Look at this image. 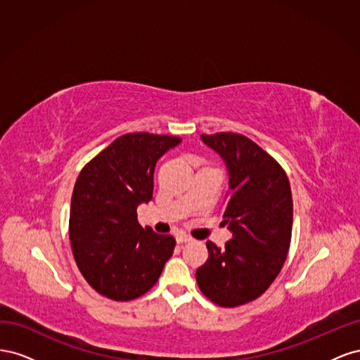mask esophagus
Listing matches in <instances>:
<instances>
[{
    "label": "esophagus",
    "instance_id": "obj_1",
    "mask_svg": "<svg viewBox=\"0 0 360 360\" xmlns=\"http://www.w3.org/2000/svg\"><path fill=\"white\" fill-rule=\"evenodd\" d=\"M177 242L179 243H188V242H192V237L191 236H188V234H184V233H181V234H177Z\"/></svg>",
    "mask_w": 360,
    "mask_h": 360
}]
</instances>
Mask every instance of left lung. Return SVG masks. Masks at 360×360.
Here are the masks:
<instances>
[{
  "mask_svg": "<svg viewBox=\"0 0 360 360\" xmlns=\"http://www.w3.org/2000/svg\"><path fill=\"white\" fill-rule=\"evenodd\" d=\"M228 171L225 225L233 234L225 248L207 242L209 258L197 270L200 290L221 307H238L261 296L288 254L292 198L279 163L243 135H201Z\"/></svg>",
  "mask_w": 360,
  "mask_h": 360,
  "instance_id": "8db88e82",
  "label": "left lung"
}]
</instances>
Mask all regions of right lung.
<instances>
[{
	"label": "right lung",
	"instance_id": "1",
	"mask_svg": "<svg viewBox=\"0 0 360 360\" xmlns=\"http://www.w3.org/2000/svg\"><path fill=\"white\" fill-rule=\"evenodd\" d=\"M180 138L127 134L86 163L75 183L69 236L82 276L102 296L132 300L153 287L176 240L138 222L153 198L156 162Z\"/></svg>",
	"mask_w": 360,
	"mask_h": 360
}]
</instances>
